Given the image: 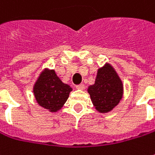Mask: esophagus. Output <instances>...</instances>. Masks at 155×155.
<instances>
[{
    "label": "esophagus",
    "instance_id": "34e87169",
    "mask_svg": "<svg viewBox=\"0 0 155 155\" xmlns=\"http://www.w3.org/2000/svg\"><path fill=\"white\" fill-rule=\"evenodd\" d=\"M84 88H85L84 84H80L76 86V89H78V90H83Z\"/></svg>",
    "mask_w": 155,
    "mask_h": 155
}]
</instances>
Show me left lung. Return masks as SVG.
Segmentation results:
<instances>
[{"label":"left lung","mask_w":155,"mask_h":155,"mask_svg":"<svg viewBox=\"0 0 155 155\" xmlns=\"http://www.w3.org/2000/svg\"><path fill=\"white\" fill-rule=\"evenodd\" d=\"M94 107L105 114L112 111L123 96V84L117 72L109 63L98 68L94 84L87 88Z\"/></svg>","instance_id":"left-lung-1"}]
</instances>
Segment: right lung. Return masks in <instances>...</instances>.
<instances>
[{
	"instance_id": "add662e5",
	"label": "right lung",
	"mask_w": 155,
	"mask_h": 155,
	"mask_svg": "<svg viewBox=\"0 0 155 155\" xmlns=\"http://www.w3.org/2000/svg\"><path fill=\"white\" fill-rule=\"evenodd\" d=\"M72 90L69 85L58 77L55 71L48 68L41 72L33 87L38 104L52 113L61 109Z\"/></svg>"
}]
</instances>
